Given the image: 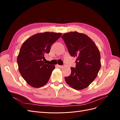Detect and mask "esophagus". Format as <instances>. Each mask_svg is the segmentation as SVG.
<instances>
[{"label":"esophagus","mask_w":120,"mask_h":120,"mask_svg":"<svg viewBox=\"0 0 120 120\" xmlns=\"http://www.w3.org/2000/svg\"><path fill=\"white\" fill-rule=\"evenodd\" d=\"M56 66H57V67L60 68H63V66H60V65H59V64H57Z\"/></svg>","instance_id":"34e87169"}]
</instances>
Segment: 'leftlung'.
<instances>
[{
	"instance_id": "1",
	"label": "left lung",
	"mask_w": 120,
	"mask_h": 120,
	"mask_svg": "<svg viewBox=\"0 0 120 120\" xmlns=\"http://www.w3.org/2000/svg\"><path fill=\"white\" fill-rule=\"evenodd\" d=\"M71 56L76 57L75 68L64 79L72 88L81 90L87 88L96 78L101 64L99 50L88 35L70 32L61 36Z\"/></svg>"
}]
</instances>
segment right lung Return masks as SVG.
I'll return each instance as SVG.
<instances>
[{
	"label": "right lung",
	"mask_w": 120,
	"mask_h": 120,
	"mask_svg": "<svg viewBox=\"0 0 120 120\" xmlns=\"http://www.w3.org/2000/svg\"><path fill=\"white\" fill-rule=\"evenodd\" d=\"M61 35V33L52 32L39 33L23 42L17 61L20 73L28 85L38 88L48 83L55 67L46 64L45 55Z\"/></svg>",
	"instance_id": "add662e5"
}]
</instances>
